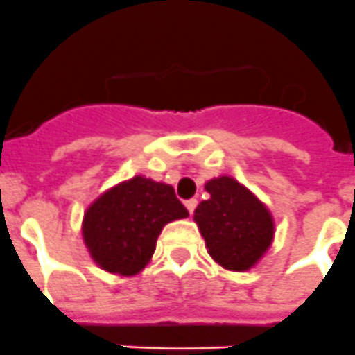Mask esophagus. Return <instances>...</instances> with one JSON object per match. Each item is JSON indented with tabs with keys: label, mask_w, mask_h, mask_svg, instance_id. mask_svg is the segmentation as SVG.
Instances as JSON below:
<instances>
[{
	"label": "esophagus",
	"mask_w": 355,
	"mask_h": 355,
	"mask_svg": "<svg viewBox=\"0 0 355 355\" xmlns=\"http://www.w3.org/2000/svg\"><path fill=\"white\" fill-rule=\"evenodd\" d=\"M184 206H187V209L190 211V215H193V211H196V208H197V199L184 200Z\"/></svg>",
	"instance_id": "esophagus-1"
}]
</instances>
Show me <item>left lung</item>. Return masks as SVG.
<instances>
[{
  "instance_id": "8db88e82",
  "label": "left lung",
  "mask_w": 355,
  "mask_h": 355,
  "mask_svg": "<svg viewBox=\"0 0 355 355\" xmlns=\"http://www.w3.org/2000/svg\"><path fill=\"white\" fill-rule=\"evenodd\" d=\"M209 193L193 213L208 254L227 270L245 272L272 245L274 218L249 188L229 175L205 184Z\"/></svg>"
}]
</instances>
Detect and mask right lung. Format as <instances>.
Segmentation results:
<instances>
[{
    "label": "right lung",
    "instance_id": "obj_1",
    "mask_svg": "<svg viewBox=\"0 0 355 355\" xmlns=\"http://www.w3.org/2000/svg\"><path fill=\"white\" fill-rule=\"evenodd\" d=\"M188 211L171 184L135 175L97 197L83 216V240L103 270L137 275L156 249L163 225Z\"/></svg>",
    "mask_w": 355,
    "mask_h": 355
}]
</instances>
